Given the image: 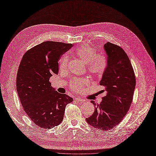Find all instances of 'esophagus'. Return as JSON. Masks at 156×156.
Here are the masks:
<instances>
[{
  "label": "esophagus",
  "instance_id": "34e87169",
  "mask_svg": "<svg viewBox=\"0 0 156 156\" xmlns=\"http://www.w3.org/2000/svg\"><path fill=\"white\" fill-rule=\"evenodd\" d=\"M75 100L77 101L78 102H80V103H84L85 101V100L81 98L80 97H78V98H75Z\"/></svg>",
  "mask_w": 156,
  "mask_h": 156
}]
</instances>
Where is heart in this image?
I'll use <instances>...</instances> for the list:
<instances>
[{
	"label": "heart",
	"instance_id": "heart-1",
	"mask_svg": "<svg viewBox=\"0 0 156 156\" xmlns=\"http://www.w3.org/2000/svg\"><path fill=\"white\" fill-rule=\"evenodd\" d=\"M74 54L79 59L86 63L87 71L93 76H101L105 72L107 62L105 56L96 54L94 48L89 45H83L78 48L74 51ZM68 65V58L63 56L60 60V67L62 70H64ZM89 83V80L87 78L74 79L71 82L70 87L73 90L80 92L83 89V86Z\"/></svg>",
	"mask_w": 156,
	"mask_h": 156
}]
</instances>
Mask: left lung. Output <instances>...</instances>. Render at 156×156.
Instances as JSON below:
<instances>
[{"mask_svg":"<svg viewBox=\"0 0 156 156\" xmlns=\"http://www.w3.org/2000/svg\"><path fill=\"white\" fill-rule=\"evenodd\" d=\"M107 65L100 85L104 86L106 96L98 103L94 101V113L86 119L96 129L108 130L122 122L133 99L136 76L129 58L120 46L111 42L104 45Z\"/></svg>","mask_w":156,"mask_h":156,"instance_id":"obj_1","label":"left lung"}]
</instances>
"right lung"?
<instances>
[{"instance_id":"right-lung-1","label":"right lung","mask_w":156,"mask_h":156,"mask_svg":"<svg viewBox=\"0 0 156 156\" xmlns=\"http://www.w3.org/2000/svg\"><path fill=\"white\" fill-rule=\"evenodd\" d=\"M72 44L44 42L23 55L16 74V91L22 106L33 122L49 129L62 122L66 105L73 98L58 93L49 79L58 72L61 56Z\"/></svg>"}]
</instances>
